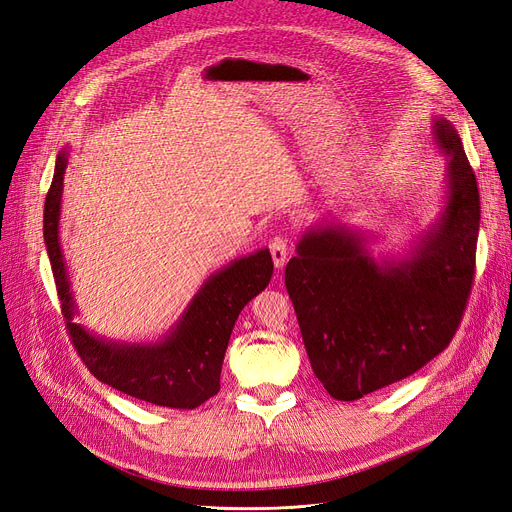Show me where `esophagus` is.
Segmentation results:
<instances>
[{
    "instance_id": "obj_1",
    "label": "esophagus",
    "mask_w": 512,
    "mask_h": 512,
    "mask_svg": "<svg viewBox=\"0 0 512 512\" xmlns=\"http://www.w3.org/2000/svg\"><path fill=\"white\" fill-rule=\"evenodd\" d=\"M270 253H272V259H274V266L278 270H282V268H285V263H287V257H289V242L285 238L270 240Z\"/></svg>"
}]
</instances>
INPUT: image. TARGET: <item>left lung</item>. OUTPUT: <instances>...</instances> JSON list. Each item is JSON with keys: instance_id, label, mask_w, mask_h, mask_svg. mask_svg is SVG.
Returning <instances> with one entry per match:
<instances>
[{"instance_id": "8db88e82", "label": "left lung", "mask_w": 512, "mask_h": 512, "mask_svg": "<svg viewBox=\"0 0 512 512\" xmlns=\"http://www.w3.org/2000/svg\"><path fill=\"white\" fill-rule=\"evenodd\" d=\"M445 156L437 217L399 253L371 251L373 234L344 221H316L301 234L285 285L314 375L337 401L405 380L441 354L456 333L475 276L479 187L458 130L434 118Z\"/></svg>"}]
</instances>
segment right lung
<instances>
[{
    "instance_id": "1",
    "label": "right lung",
    "mask_w": 512,
    "mask_h": 512,
    "mask_svg": "<svg viewBox=\"0 0 512 512\" xmlns=\"http://www.w3.org/2000/svg\"><path fill=\"white\" fill-rule=\"evenodd\" d=\"M69 149H61L44 204V242L67 329L97 380L135 399L173 409H196L219 392L223 356L238 314L270 285V249L234 259L208 276L177 323L156 342H120L73 323L75 304L59 223Z\"/></svg>"
}]
</instances>
